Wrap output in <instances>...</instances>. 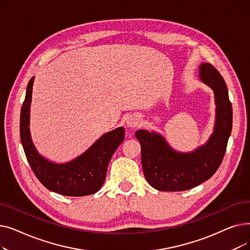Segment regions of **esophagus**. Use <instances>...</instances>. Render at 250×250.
<instances>
[{"instance_id": "obj_1", "label": "esophagus", "mask_w": 250, "mask_h": 250, "mask_svg": "<svg viewBox=\"0 0 250 250\" xmlns=\"http://www.w3.org/2000/svg\"><path fill=\"white\" fill-rule=\"evenodd\" d=\"M140 123H141V118L139 115H136V114L129 115L126 120V125L130 127L138 126L140 125Z\"/></svg>"}]
</instances>
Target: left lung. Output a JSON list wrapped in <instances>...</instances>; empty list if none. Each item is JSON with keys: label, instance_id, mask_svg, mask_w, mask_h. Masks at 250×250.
<instances>
[{"label": "left lung", "instance_id": "obj_1", "mask_svg": "<svg viewBox=\"0 0 250 250\" xmlns=\"http://www.w3.org/2000/svg\"><path fill=\"white\" fill-rule=\"evenodd\" d=\"M201 80L215 92L217 105L214 133L205 146L193 153L181 154L170 148L155 133L139 129L144 174L150 185L161 191H183L211 178L220 167L232 130V104L224 79L213 64L200 67Z\"/></svg>", "mask_w": 250, "mask_h": 250}]
</instances>
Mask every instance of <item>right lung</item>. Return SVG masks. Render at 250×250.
I'll return each mask as SVG.
<instances>
[{"mask_svg": "<svg viewBox=\"0 0 250 250\" xmlns=\"http://www.w3.org/2000/svg\"><path fill=\"white\" fill-rule=\"evenodd\" d=\"M34 78L26 89L20 114V138L26 158L42 185L49 190L68 196L97 192L106 177L107 166L117 147L125 140V128L118 127L103 135L84 154L65 164L45 160L34 148L29 132V111Z\"/></svg>", "mask_w": 250, "mask_h": 250, "instance_id": "1", "label": "right lung"}]
</instances>
